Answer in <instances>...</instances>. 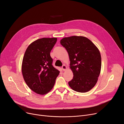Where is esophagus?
<instances>
[{"instance_id":"34e87169","label":"esophagus","mask_w":124,"mask_h":124,"mask_svg":"<svg viewBox=\"0 0 124 124\" xmlns=\"http://www.w3.org/2000/svg\"><path fill=\"white\" fill-rule=\"evenodd\" d=\"M62 69L63 71H65L67 69V66L65 65H63L62 66Z\"/></svg>"}]
</instances>
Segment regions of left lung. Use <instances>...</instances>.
Instances as JSON below:
<instances>
[{
	"mask_svg": "<svg viewBox=\"0 0 124 124\" xmlns=\"http://www.w3.org/2000/svg\"><path fill=\"white\" fill-rule=\"evenodd\" d=\"M61 44L66 49L69 57L70 68L73 77L68 82L73 90L87 92L98 81L101 68L99 49L87 37L71 36L64 37Z\"/></svg>",
	"mask_w": 124,
	"mask_h": 124,
	"instance_id": "obj_1",
	"label": "left lung"
}]
</instances>
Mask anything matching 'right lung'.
<instances>
[{
	"label": "right lung",
	"mask_w": 124,
	"mask_h": 124,
	"mask_svg": "<svg viewBox=\"0 0 124 124\" xmlns=\"http://www.w3.org/2000/svg\"><path fill=\"white\" fill-rule=\"evenodd\" d=\"M56 37L38 39L29 45L22 64L25 83L35 93L45 95L55 85L60 71L52 65L50 52L57 42Z\"/></svg>",
	"instance_id": "obj_1"
}]
</instances>
